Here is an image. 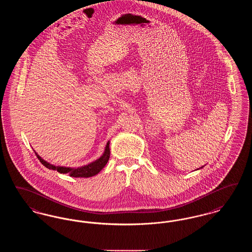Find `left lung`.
Here are the masks:
<instances>
[{
  "instance_id": "8db88e82",
  "label": "left lung",
  "mask_w": 252,
  "mask_h": 252,
  "mask_svg": "<svg viewBox=\"0 0 252 252\" xmlns=\"http://www.w3.org/2000/svg\"><path fill=\"white\" fill-rule=\"evenodd\" d=\"M200 168H203V166H202V167H200ZM200 168H198V169H197V170H199V169H200Z\"/></svg>"
}]
</instances>
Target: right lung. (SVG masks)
Listing matches in <instances>:
<instances>
[{
	"label": "right lung",
	"mask_w": 252,
	"mask_h": 252,
	"mask_svg": "<svg viewBox=\"0 0 252 252\" xmlns=\"http://www.w3.org/2000/svg\"><path fill=\"white\" fill-rule=\"evenodd\" d=\"M36 155L38 158L39 161L48 169L57 170L60 174H68V175H70V177H72V178H90V177H94L97 175L108 163L109 156H110L109 141L106 144V147H105V150H104V153L102 154V156L99 157L95 160H94L86 165H83V166H80V167H66V166L54 165L48 161H46L45 159H43L36 152Z\"/></svg>",
	"instance_id": "add662e5"
}]
</instances>
